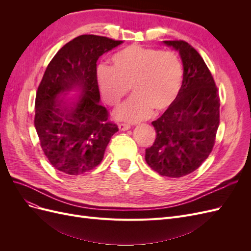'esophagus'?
I'll use <instances>...</instances> for the list:
<instances>
[{"mask_svg":"<svg viewBox=\"0 0 251 251\" xmlns=\"http://www.w3.org/2000/svg\"><path fill=\"white\" fill-rule=\"evenodd\" d=\"M118 127H119L120 131H127V130H130V128H131L130 126L126 125V124H119Z\"/></svg>","mask_w":251,"mask_h":251,"instance_id":"obj_1","label":"esophagus"}]
</instances>
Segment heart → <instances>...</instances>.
I'll return each mask as SVG.
<instances>
[{
	"instance_id": "obj_1",
	"label": "heart",
	"mask_w": 251,
	"mask_h": 251,
	"mask_svg": "<svg viewBox=\"0 0 251 251\" xmlns=\"http://www.w3.org/2000/svg\"><path fill=\"white\" fill-rule=\"evenodd\" d=\"M183 80V67L176 53L131 45L113 54L109 68L97 72L104 101L120 104L132 88L134 96L115 112L118 120L136 123L159 114L177 100Z\"/></svg>"
}]
</instances>
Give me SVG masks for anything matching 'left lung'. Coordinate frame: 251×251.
I'll return each mask as SVG.
<instances>
[{"label": "left lung", "mask_w": 251, "mask_h": 251, "mask_svg": "<svg viewBox=\"0 0 251 251\" xmlns=\"http://www.w3.org/2000/svg\"><path fill=\"white\" fill-rule=\"evenodd\" d=\"M179 52L183 80L177 100L151 125L156 139L146 161L161 176L179 178L193 173L214 148L220 124V98L201 55L183 41H163Z\"/></svg>", "instance_id": "obj_1"}]
</instances>
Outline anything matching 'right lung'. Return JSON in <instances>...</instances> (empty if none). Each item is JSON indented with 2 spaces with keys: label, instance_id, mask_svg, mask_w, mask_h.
<instances>
[{
  "label": "right lung",
  "instance_id": "obj_1",
  "mask_svg": "<svg viewBox=\"0 0 251 251\" xmlns=\"http://www.w3.org/2000/svg\"><path fill=\"white\" fill-rule=\"evenodd\" d=\"M123 43L79 35L56 53L44 73L35 98L34 126L44 154L60 173L77 176L96 168L118 131L100 103L96 63Z\"/></svg>",
  "mask_w": 251,
  "mask_h": 251
}]
</instances>
